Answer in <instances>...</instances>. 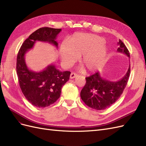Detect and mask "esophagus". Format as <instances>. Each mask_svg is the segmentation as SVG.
<instances>
[{
	"instance_id": "34e87169",
	"label": "esophagus",
	"mask_w": 146,
	"mask_h": 146,
	"mask_svg": "<svg viewBox=\"0 0 146 146\" xmlns=\"http://www.w3.org/2000/svg\"><path fill=\"white\" fill-rule=\"evenodd\" d=\"M77 74L75 73V72H72L71 74H70V78L72 79V78H74L75 77H77Z\"/></svg>"
}]
</instances>
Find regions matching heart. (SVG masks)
<instances>
[{
  "label": "heart",
  "instance_id": "obj_1",
  "mask_svg": "<svg viewBox=\"0 0 146 146\" xmlns=\"http://www.w3.org/2000/svg\"><path fill=\"white\" fill-rule=\"evenodd\" d=\"M103 38L90 33H78L70 38L69 42L64 41L60 47L62 63L69 66L82 55L80 63L88 72L98 69L104 63L107 49Z\"/></svg>",
  "mask_w": 146,
  "mask_h": 146
}]
</instances>
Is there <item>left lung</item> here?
Wrapping results in <instances>:
<instances>
[{"label": "left lung", "instance_id": "obj_1", "mask_svg": "<svg viewBox=\"0 0 146 146\" xmlns=\"http://www.w3.org/2000/svg\"><path fill=\"white\" fill-rule=\"evenodd\" d=\"M118 52L125 54L130 58V54L124 44L119 39ZM130 73V66L125 75L120 80L111 82L104 79L98 72L86 77V84L80 92L82 100L91 108L105 110L118 100L127 85Z\"/></svg>", "mask_w": 146, "mask_h": 146}]
</instances>
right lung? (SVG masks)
I'll return each instance as SVG.
<instances>
[{"instance_id": "obj_1", "label": "right lung", "mask_w": 146, "mask_h": 146, "mask_svg": "<svg viewBox=\"0 0 146 146\" xmlns=\"http://www.w3.org/2000/svg\"><path fill=\"white\" fill-rule=\"evenodd\" d=\"M61 31L50 27L38 29L25 39L17 54L16 72L21 91L29 102L38 108L47 107L60 98L61 88L69 80L70 72H61L53 63L41 71H33L27 67L25 55L36 41L50 43L58 48L55 40Z\"/></svg>"}]
</instances>
